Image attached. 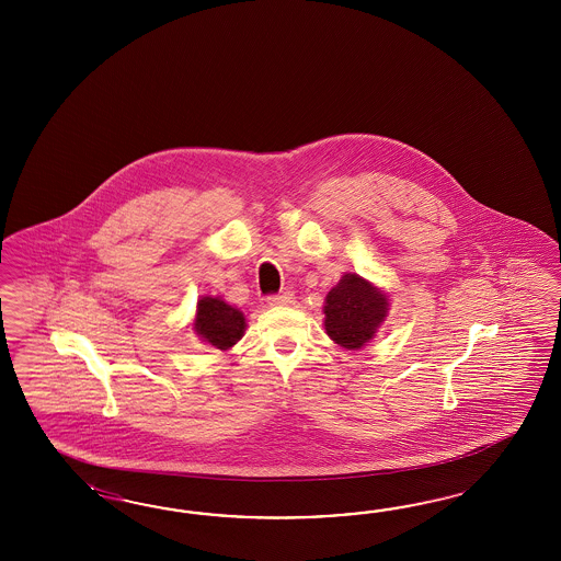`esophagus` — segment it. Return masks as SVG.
Segmentation results:
<instances>
[{"label": "esophagus", "mask_w": 561, "mask_h": 561, "mask_svg": "<svg viewBox=\"0 0 561 561\" xmlns=\"http://www.w3.org/2000/svg\"><path fill=\"white\" fill-rule=\"evenodd\" d=\"M270 305L272 306H289L294 305V294L289 291H282V294H275L270 298Z\"/></svg>", "instance_id": "esophagus-1"}]
</instances>
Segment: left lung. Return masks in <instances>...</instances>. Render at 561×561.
<instances>
[{"label": "left lung", "mask_w": 561, "mask_h": 561, "mask_svg": "<svg viewBox=\"0 0 561 561\" xmlns=\"http://www.w3.org/2000/svg\"><path fill=\"white\" fill-rule=\"evenodd\" d=\"M389 294L357 273H343L324 298V331L343 350H362L389 317Z\"/></svg>", "instance_id": "obj_1"}]
</instances>
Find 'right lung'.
Returning <instances> with one entry per match:
<instances>
[{"mask_svg":"<svg viewBox=\"0 0 561 561\" xmlns=\"http://www.w3.org/2000/svg\"><path fill=\"white\" fill-rule=\"evenodd\" d=\"M191 329L207 345L228 352L242 340L247 319L237 306L228 305L220 296H202Z\"/></svg>","mask_w":561,"mask_h":561,"instance_id":"obj_1","label":"right lung"}]
</instances>
